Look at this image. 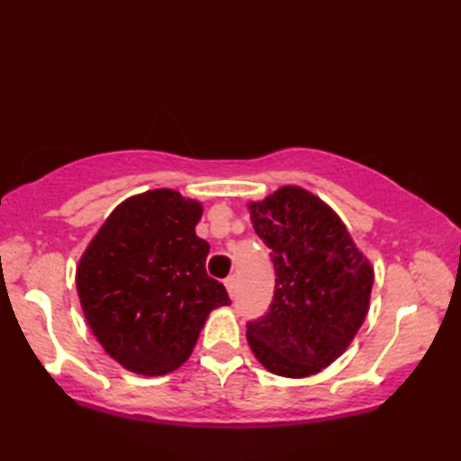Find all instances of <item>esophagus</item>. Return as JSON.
I'll list each match as a JSON object with an SVG mask.
<instances>
[{
	"instance_id": "obj_1",
	"label": "esophagus",
	"mask_w": 461,
	"mask_h": 461,
	"mask_svg": "<svg viewBox=\"0 0 461 461\" xmlns=\"http://www.w3.org/2000/svg\"><path fill=\"white\" fill-rule=\"evenodd\" d=\"M223 285H225V289H228V293H230V297H233L236 295V287H238V283H236V277H228L223 281Z\"/></svg>"
}]
</instances>
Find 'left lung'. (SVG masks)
Wrapping results in <instances>:
<instances>
[{
	"mask_svg": "<svg viewBox=\"0 0 461 461\" xmlns=\"http://www.w3.org/2000/svg\"><path fill=\"white\" fill-rule=\"evenodd\" d=\"M249 212L271 251L276 291L266 315L248 322V342L273 375L311 376L355 339L375 273L339 215L307 190L283 185Z\"/></svg>",
	"mask_w": 461,
	"mask_h": 461,
	"instance_id": "left-lung-1",
	"label": "left lung"
}]
</instances>
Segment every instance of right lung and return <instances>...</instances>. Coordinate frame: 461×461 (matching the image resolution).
<instances>
[{"mask_svg":"<svg viewBox=\"0 0 461 461\" xmlns=\"http://www.w3.org/2000/svg\"><path fill=\"white\" fill-rule=\"evenodd\" d=\"M202 205L174 190L122 202L77 269L85 319L103 348L136 375L162 376L192 355L205 319L230 305L208 276V241L195 236Z\"/></svg>","mask_w":461,"mask_h":461,"instance_id":"right-lung-1","label":"right lung"}]
</instances>
